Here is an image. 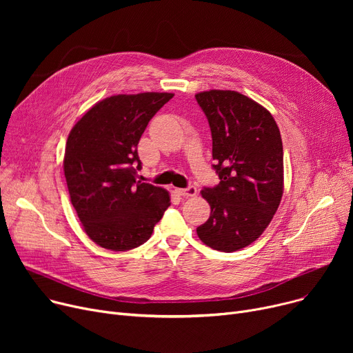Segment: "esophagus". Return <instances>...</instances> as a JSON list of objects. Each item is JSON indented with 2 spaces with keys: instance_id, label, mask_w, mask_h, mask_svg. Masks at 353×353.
Listing matches in <instances>:
<instances>
[{
  "instance_id": "obj_1",
  "label": "esophagus",
  "mask_w": 353,
  "mask_h": 353,
  "mask_svg": "<svg viewBox=\"0 0 353 353\" xmlns=\"http://www.w3.org/2000/svg\"><path fill=\"white\" fill-rule=\"evenodd\" d=\"M176 192L183 197H193L197 194V189L194 186H189L188 189H177Z\"/></svg>"
}]
</instances>
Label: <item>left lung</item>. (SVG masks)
<instances>
[{
    "label": "left lung",
    "instance_id": "8db88e82",
    "mask_svg": "<svg viewBox=\"0 0 353 353\" xmlns=\"http://www.w3.org/2000/svg\"><path fill=\"white\" fill-rule=\"evenodd\" d=\"M196 100L209 120L220 179L200 192L210 217L196 232L209 248L230 253L261 237L281 205L282 137L269 110L237 91H201Z\"/></svg>",
    "mask_w": 353,
    "mask_h": 353
}]
</instances>
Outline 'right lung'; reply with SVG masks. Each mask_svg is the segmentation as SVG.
Returning a JSON list of instances; mask_svg holds the SVG:
<instances>
[{
    "instance_id": "add662e5",
    "label": "right lung",
    "mask_w": 353,
    "mask_h": 353,
    "mask_svg": "<svg viewBox=\"0 0 353 353\" xmlns=\"http://www.w3.org/2000/svg\"><path fill=\"white\" fill-rule=\"evenodd\" d=\"M173 92L117 94L92 105L67 139L63 169L71 205L96 245L125 252L150 239L170 206L161 188L136 180L137 144Z\"/></svg>"
}]
</instances>
